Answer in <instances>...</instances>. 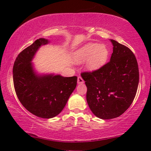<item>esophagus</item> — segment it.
Listing matches in <instances>:
<instances>
[{"label": "esophagus", "instance_id": "obj_1", "mask_svg": "<svg viewBox=\"0 0 151 151\" xmlns=\"http://www.w3.org/2000/svg\"><path fill=\"white\" fill-rule=\"evenodd\" d=\"M77 83L78 84H83L84 83V80L81 76H78V80H77Z\"/></svg>", "mask_w": 151, "mask_h": 151}]
</instances>
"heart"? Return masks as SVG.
Listing matches in <instances>:
<instances>
[{"label":"heart","mask_w":151,"mask_h":151,"mask_svg":"<svg viewBox=\"0 0 151 151\" xmlns=\"http://www.w3.org/2000/svg\"><path fill=\"white\" fill-rule=\"evenodd\" d=\"M109 57V50L104 45L87 43L76 50L73 54V62L76 64L86 63L88 70L94 71L104 65Z\"/></svg>","instance_id":"obj_1"}]
</instances>
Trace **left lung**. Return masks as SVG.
<instances>
[{
	"mask_svg": "<svg viewBox=\"0 0 151 151\" xmlns=\"http://www.w3.org/2000/svg\"><path fill=\"white\" fill-rule=\"evenodd\" d=\"M113 52L109 63L93 72L82 73L87 87L86 101L101 119L121 116L131 105L139 81L137 60L130 48L111 39Z\"/></svg>",
	"mask_w": 151,
	"mask_h": 151,
	"instance_id": "8db88e82",
	"label": "left lung"
}]
</instances>
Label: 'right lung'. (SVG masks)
<instances>
[{
    "mask_svg": "<svg viewBox=\"0 0 151 151\" xmlns=\"http://www.w3.org/2000/svg\"><path fill=\"white\" fill-rule=\"evenodd\" d=\"M49 40L39 39L18 55L13 66V83L18 99L27 111L43 119L58 115L65 106L77 83L76 76L39 75L31 63L36 52Z\"/></svg>",
    "mask_w": 151,
    "mask_h": 151,
    "instance_id": "1",
    "label": "right lung"
}]
</instances>
